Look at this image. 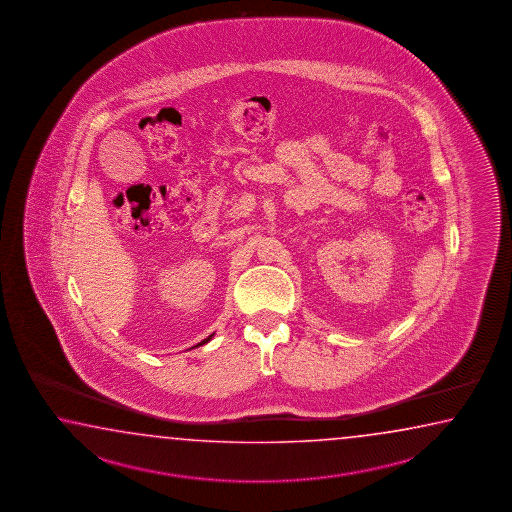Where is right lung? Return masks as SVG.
<instances>
[{"label":"right lung","instance_id":"1","mask_svg":"<svg viewBox=\"0 0 512 512\" xmlns=\"http://www.w3.org/2000/svg\"><path fill=\"white\" fill-rule=\"evenodd\" d=\"M214 337V333H212V335H210V337L208 338H205V340H203V342H199V344H197V346H201V344H207L208 340H210V338Z\"/></svg>","mask_w":512,"mask_h":512}]
</instances>
